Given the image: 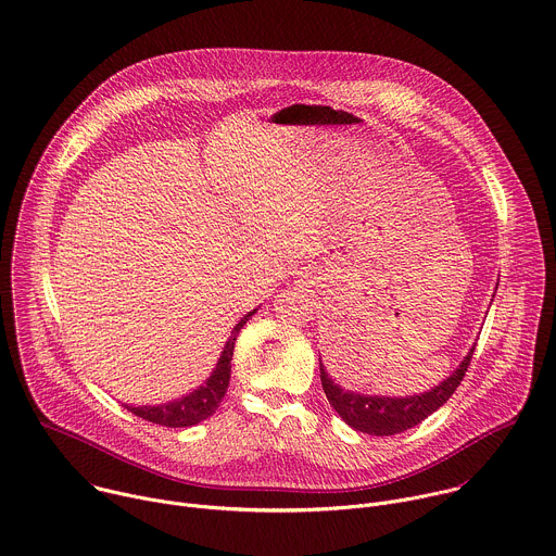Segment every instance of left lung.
Returning <instances> with one entry per match:
<instances>
[{
  "instance_id": "1",
  "label": "left lung",
  "mask_w": 556,
  "mask_h": 556,
  "mask_svg": "<svg viewBox=\"0 0 556 556\" xmlns=\"http://www.w3.org/2000/svg\"><path fill=\"white\" fill-rule=\"evenodd\" d=\"M473 349L476 346L469 349L465 359L458 364V368L447 380H443L439 387L419 395L387 397V395H362V393L344 391L329 378L323 362H320V382L331 408L340 415V419L346 426L364 434L391 437L419 426L426 417L437 413L454 395V391L465 378Z\"/></svg>"
}]
</instances>
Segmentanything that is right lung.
Here are the masks:
<instances>
[{
    "label": "right lung",
    "mask_w": 556,
    "mask_h": 556,
    "mask_svg": "<svg viewBox=\"0 0 556 556\" xmlns=\"http://www.w3.org/2000/svg\"><path fill=\"white\" fill-rule=\"evenodd\" d=\"M257 309L244 314L238 325L233 327L220 357L218 364L212 371V376L205 380L203 387H199L197 391H192L190 395H182L178 400H172L167 404H159V406H128L124 404L126 410H130L132 415L150 421V424H159L165 428H190L197 426L201 421H205L207 417H212L227 389H229V380H231V357H233V349H236V338L240 333V329L247 325V320L255 314Z\"/></svg>",
    "instance_id": "obj_1"
}]
</instances>
